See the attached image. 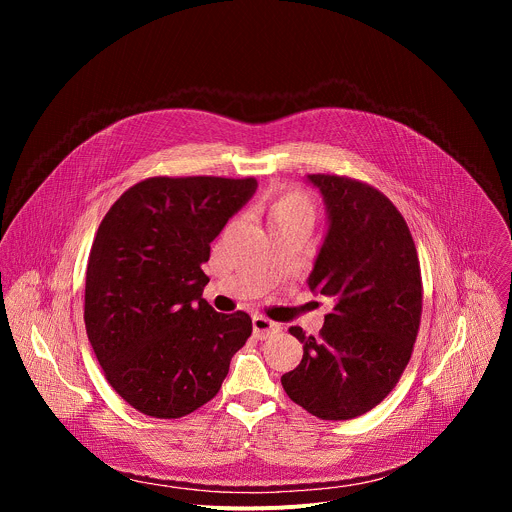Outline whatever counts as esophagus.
I'll use <instances>...</instances> for the list:
<instances>
[{
  "label": "esophagus",
  "mask_w": 512,
  "mask_h": 512,
  "mask_svg": "<svg viewBox=\"0 0 512 512\" xmlns=\"http://www.w3.org/2000/svg\"><path fill=\"white\" fill-rule=\"evenodd\" d=\"M279 330H281V326L277 322H273V320H269V318H265L261 314L253 316V334L257 338H267L269 334H275Z\"/></svg>",
  "instance_id": "34e87169"
}]
</instances>
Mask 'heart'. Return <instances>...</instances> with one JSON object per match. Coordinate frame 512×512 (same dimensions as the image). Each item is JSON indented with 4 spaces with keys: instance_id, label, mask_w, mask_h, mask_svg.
Segmentation results:
<instances>
[{
    "instance_id": "b5f03b06",
    "label": "heart",
    "mask_w": 512,
    "mask_h": 512,
    "mask_svg": "<svg viewBox=\"0 0 512 512\" xmlns=\"http://www.w3.org/2000/svg\"><path fill=\"white\" fill-rule=\"evenodd\" d=\"M261 210L265 212L269 227L289 225V223H314V204L310 196L300 188H275L263 202Z\"/></svg>"
}]
</instances>
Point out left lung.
Returning a JSON list of instances; mask_svg holds the SVG:
<instances>
[{"label": "left lung", "instance_id": "8db88e82", "mask_svg": "<svg viewBox=\"0 0 512 512\" xmlns=\"http://www.w3.org/2000/svg\"><path fill=\"white\" fill-rule=\"evenodd\" d=\"M330 227L308 285L332 300L318 336L291 326L302 362L281 377L287 397L320 419H352L399 383L421 322L417 249L397 206L348 176L310 174Z\"/></svg>", "mask_w": 512, "mask_h": 512}]
</instances>
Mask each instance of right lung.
I'll return each mask as SVG.
<instances>
[{"instance_id": "1", "label": "right lung", "mask_w": 512, "mask_h": 512, "mask_svg": "<svg viewBox=\"0 0 512 512\" xmlns=\"http://www.w3.org/2000/svg\"><path fill=\"white\" fill-rule=\"evenodd\" d=\"M255 190L251 176L145 178L101 221L85 326L107 383L139 413L178 419L208 403L251 336L249 314H218L202 298V263Z\"/></svg>"}]
</instances>
